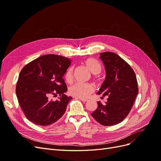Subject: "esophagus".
<instances>
[{
    "label": "esophagus",
    "mask_w": 161,
    "mask_h": 161,
    "mask_svg": "<svg viewBox=\"0 0 161 161\" xmlns=\"http://www.w3.org/2000/svg\"><path fill=\"white\" fill-rule=\"evenodd\" d=\"M75 99H80V101H83V102H86V101H88V100L86 99H83V98H79V97H75Z\"/></svg>",
    "instance_id": "esophagus-1"
}]
</instances>
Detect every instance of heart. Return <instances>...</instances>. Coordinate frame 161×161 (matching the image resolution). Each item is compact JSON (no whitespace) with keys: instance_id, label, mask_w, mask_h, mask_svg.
<instances>
[{"instance_id":"obj_1","label":"heart","mask_w":161,"mask_h":161,"mask_svg":"<svg viewBox=\"0 0 161 161\" xmlns=\"http://www.w3.org/2000/svg\"><path fill=\"white\" fill-rule=\"evenodd\" d=\"M85 64L88 68L89 70L93 75H97L100 73L102 66L100 63L94 58H88L85 61ZM73 66L69 67L65 73V79L67 82H70L72 80ZM94 91V86L91 83H83V82H76L69 89L70 94L79 98H88L90 95Z\"/></svg>"}]
</instances>
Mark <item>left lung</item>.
Listing matches in <instances>:
<instances>
[{
  "label": "left lung",
  "mask_w": 161,
  "mask_h": 161,
  "mask_svg": "<svg viewBox=\"0 0 161 161\" xmlns=\"http://www.w3.org/2000/svg\"><path fill=\"white\" fill-rule=\"evenodd\" d=\"M106 71L105 80L97 95L101 99L108 96L105 103L97 102L98 107L91 115L106 126L121 122L129 114L138 93V82L134 70L120 56L114 52L100 53Z\"/></svg>",
  "instance_id": "1"
}]
</instances>
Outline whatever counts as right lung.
<instances>
[{"instance_id":"obj_1","label":"right lung","mask_w":161,"mask_h":161,"mask_svg":"<svg viewBox=\"0 0 161 161\" xmlns=\"http://www.w3.org/2000/svg\"><path fill=\"white\" fill-rule=\"evenodd\" d=\"M68 58L47 54L24 66L16 85V95L27 119L37 125H50L62 118L72 99L64 93L67 86L63 76L70 64ZM59 94L56 101L52 96Z\"/></svg>"}]
</instances>
